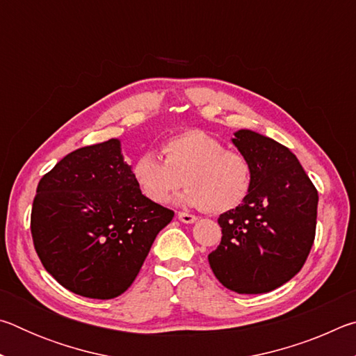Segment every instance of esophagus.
<instances>
[{
	"mask_svg": "<svg viewBox=\"0 0 356 356\" xmlns=\"http://www.w3.org/2000/svg\"><path fill=\"white\" fill-rule=\"evenodd\" d=\"M177 218L182 222H185V225H191V222H195L197 220V216L191 215V213H186V212H179Z\"/></svg>",
	"mask_w": 356,
	"mask_h": 356,
	"instance_id": "34e87169",
	"label": "esophagus"
}]
</instances>
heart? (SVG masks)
I'll list each match as a JSON object with an SVG mask.
<instances>
[{"mask_svg": "<svg viewBox=\"0 0 356 356\" xmlns=\"http://www.w3.org/2000/svg\"><path fill=\"white\" fill-rule=\"evenodd\" d=\"M165 158L146 150L131 174L138 188L155 204H166L185 182L179 202L221 213L240 206L252 186V165L243 154L202 130H185L168 138Z\"/></svg>", "mask_w": 356, "mask_h": 356, "instance_id": "b5f03b06", "label": "heart"}]
</instances>
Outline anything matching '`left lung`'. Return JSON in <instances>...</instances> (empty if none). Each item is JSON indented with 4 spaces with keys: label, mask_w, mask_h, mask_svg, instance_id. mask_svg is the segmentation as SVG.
<instances>
[{
    "label": "left lung",
    "mask_w": 356,
    "mask_h": 356,
    "mask_svg": "<svg viewBox=\"0 0 356 356\" xmlns=\"http://www.w3.org/2000/svg\"><path fill=\"white\" fill-rule=\"evenodd\" d=\"M232 143L252 165V186L236 209L221 213V242L209 264L222 286L265 293L292 280L316 237V186L291 150L252 130Z\"/></svg>",
    "instance_id": "8db88e82"
}]
</instances>
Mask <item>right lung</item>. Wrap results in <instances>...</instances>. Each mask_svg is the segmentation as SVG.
I'll use <instances>...</instances> for the list:
<instances>
[{
  "instance_id": "right-lung-1",
  "label": "right lung",
  "mask_w": 356,
  "mask_h": 356,
  "mask_svg": "<svg viewBox=\"0 0 356 356\" xmlns=\"http://www.w3.org/2000/svg\"><path fill=\"white\" fill-rule=\"evenodd\" d=\"M174 212L138 188L120 141L80 147L40 179L31 234L45 270L88 298L119 297Z\"/></svg>"
}]
</instances>
